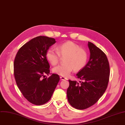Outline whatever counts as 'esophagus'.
Instances as JSON below:
<instances>
[{"label": "esophagus", "mask_w": 125, "mask_h": 125, "mask_svg": "<svg viewBox=\"0 0 125 125\" xmlns=\"http://www.w3.org/2000/svg\"><path fill=\"white\" fill-rule=\"evenodd\" d=\"M60 79H61L62 80L67 79V78H65V77H64V76H60Z\"/></svg>", "instance_id": "esophagus-1"}]
</instances>
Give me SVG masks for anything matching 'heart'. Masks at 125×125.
I'll return each instance as SVG.
<instances>
[{"instance_id":"1","label":"heart","mask_w":125,"mask_h":125,"mask_svg":"<svg viewBox=\"0 0 125 125\" xmlns=\"http://www.w3.org/2000/svg\"><path fill=\"white\" fill-rule=\"evenodd\" d=\"M60 56H66V64L54 67L53 72L64 77L69 76L73 69L78 71L83 68L87 60L86 51L71 41L59 45L57 47V51L50 49L46 53L47 59L53 66L59 62Z\"/></svg>"}]
</instances>
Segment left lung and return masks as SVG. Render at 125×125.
<instances>
[{
    "label": "left lung",
    "mask_w": 125,
    "mask_h": 125,
    "mask_svg": "<svg viewBox=\"0 0 125 125\" xmlns=\"http://www.w3.org/2000/svg\"><path fill=\"white\" fill-rule=\"evenodd\" d=\"M90 58L85 66L77 74L82 81L69 80L67 95L70 104L77 109H84L94 104L105 91L109 81L110 68L105 54L88 42Z\"/></svg>",
    "instance_id": "8db88e82"
}]
</instances>
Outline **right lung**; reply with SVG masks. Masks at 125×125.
Returning a JSON list of instances; mask_svg holds the SVG:
<instances>
[{
    "label": "right lung",
    "instance_id": "right-lung-1",
    "mask_svg": "<svg viewBox=\"0 0 125 125\" xmlns=\"http://www.w3.org/2000/svg\"><path fill=\"white\" fill-rule=\"evenodd\" d=\"M55 39L38 36L28 42L18 52L14 63V73L17 86L30 103L37 105L47 103L59 81V76L50 73L46 57L49 48ZM51 74L49 78L44 74Z\"/></svg>",
    "mask_w": 125,
    "mask_h": 125
}]
</instances>
